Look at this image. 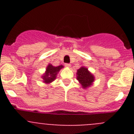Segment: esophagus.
I'll return each mask as SVG.
<instances>
[{"label": "esophagus", "mask_w": 134, "mask_h": 134, "mask_svg": "<svg viewBox=\"0 0 134 134\" xmlns=\"http://www.w3.org/2000/svg\"><path fill=\"white\" fill-rule=\"evenodd\" d=\"M70 66L71 65L70 64H65V66H66V67H67V68H70Z\"/></svg>", "instance_id": "34e87169"}]
</instances>
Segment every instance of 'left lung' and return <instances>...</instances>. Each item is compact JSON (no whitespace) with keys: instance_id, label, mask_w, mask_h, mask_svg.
I'll return each instance as SVG.
<instances>
[{"instance_id":"left-lung-1","label":"left lung","mask_w":134,"mask_h":134,"mask_svg":"<svg viewBox=\"0 0 134 134\" xmlns=\"http://www.w3.org/2000/svg\"><path fill=\"white\" fill-rule=\"evenodd\" d=\"M76 79L84 89L88 88L93 85L95 80L94 76L85 66H81L76 72Z\"/></svg>"}]
</instances>
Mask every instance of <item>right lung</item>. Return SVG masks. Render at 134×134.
<instances>
[{
  "instance_id": "right-lung-1",
  "label": "right lung",
  "mask_w": 134,
  "mask_h": 134,
  "mask_svg": "<svg viewBox=\"0 0 134 134\" xmlns=\"http://www.w3.org/2000/svg\"><path fill=\"white\" fill-rule=\"evenodd\" d=\"M64 68V66L60 65L58 66H54L51 64H49L46 67L45 73L41 76V79H43V82L45 84H50L54 81L57 77V74H58L60 70Z\"/></svg>"
}]
</instances>
